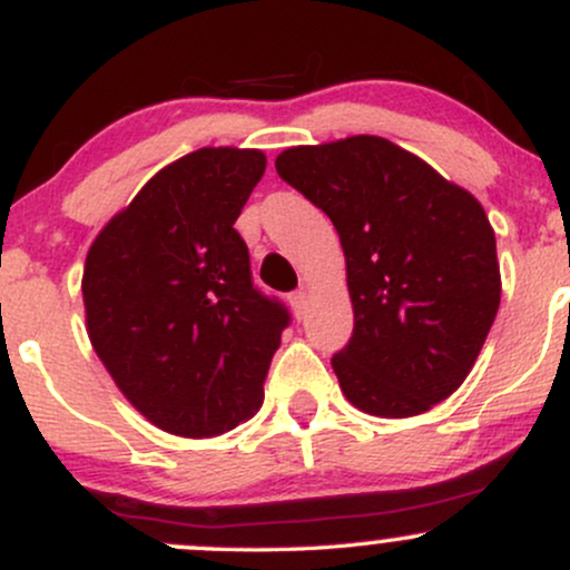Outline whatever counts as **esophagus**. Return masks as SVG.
Listing matches in <instances>:
<instances>
[{
    "mask_svg": "<svg viewBox=\"0 0 570 570\" xmlns=\"http://www.w3.org/2000/svg\"><path fill=\"white\" fill-rule=\"evenodd\" d=\"M289 303H292V307H294V316L303 318L305 313H307V292H305V289L292 292V294H289Z\"/></svg>",
    "mask_w": 570,
    "mask_h": 570,
    "instance_id": "obj_1",
    "label": "esophagus"
}]
</instances>
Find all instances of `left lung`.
I'll return each mask as SVG.
<instances>
[{
  "mask_svg": "<svg viewBox=\"0 0 570 570\" xmlns=\"http://www.w3.org/2000/svg\"><path fill=\"white\" fill-rule=\"evenodd\" d=\"M276 171L340 235L353 335L332 370L345 399L377 417L444 402L472 372L501 303L480 200L381 136L289 147Z\"/></svg>",
  "mask_w": 570,
  "mask_h": 570,
  "instance_id": "1",
  "label": "left lung"
}]
</instances>
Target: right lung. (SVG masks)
<instances>
[{
	"mask_svg": "<svg viewBox=\"0 0 570 570\" xmlns=\"http://www.w3.org/2000/svg\"><path fill=\"white\" fill-rule=\"evenodd\" d=\"M265 166L259 149H195L160 168L85 257L90 345L168 434L219 436L263 407L289 313L254 289L233 225Z\"/></svg>",
	"mask_w": 570,
	"mask_h": 570,
	"instance_id": "1",
	"label": "right lung"
}]
</instances>
